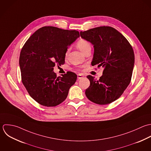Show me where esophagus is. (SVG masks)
Masks as SVG:
<instances>
[{
	"label": "esophagus",
	"mask_w": 151,
	"mask_h": 151,
	"mask_svg": "<svg viewBox=\"0 0 151 151\" xmlns=\"http://www.w3.org/2000/svg\"><path fill=\"white\" fill-rule=\"evenodd\" d=\"M83 75H81V74H79V75H78V79H81V78H83Z\"/></svg>",
	"instance_id": "1"
}]
</instances>
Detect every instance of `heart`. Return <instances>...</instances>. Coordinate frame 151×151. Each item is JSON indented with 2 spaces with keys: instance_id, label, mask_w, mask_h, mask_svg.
<instances>
[{
  "instance_id": "obj_1",
  "label": "heart",
  "mask_w": 151,
  "mask_h": 151,
  "mask_svg": "<svg viewBox=\"0 0 151 151\" xmlns=\"http://www.w3.org/2000/svg\"><path fill=\"white\" fill-rule=\"evenodd\" d=\"M77 47L78 49L83 53H85V52H86L89 49H91V44L88 41L85 39H80L77 42ZM69 49H68L65 52V56H67L68 53H69Z\"/></svg>"
}]
</instances>
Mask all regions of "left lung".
Wrapping results in <instances>:
<instances>
[{"instance_id":"left-lung-1","label":"left lung","mask_w":151,"mask_h":151,"mask_svg":"<svg viewBox=\"0 0 151 151\" xmlns=\"http://www.w3.org/2000/svg\"><path fill=\"white\" fill-rule=\"evenodd\" d=\"M80 34L93 45L92 65L104 68L99 80L87 76L90 86L85 95L96 104H111L122 95L131 82L135 62L133 48L124 36L111 26L97 27Z\"/></svg>"}]
</instances>
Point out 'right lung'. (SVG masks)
I'll list each match as a JSON object with an SVG mask.
<instances>
[{
    "label": "right lung",
    "mask_w": 151,
    "mask_h": 151,
    "mask_svg": "<svg viewBox=\"0 0 151 151\" xmlns=\"http://www.w3.org/2000/svg\"><path fill=\"white\" fill-rule=\"evenodd\" d=\"M79 36L76 30L44 26L22 47L19 57L22 82L29 95L40 105L55 106L67 98L77 75L67 72L57 77L53 67L65 63L68 46Z\"/></svg>",
    "instance_id": "obj_1"
}]
</instances>
